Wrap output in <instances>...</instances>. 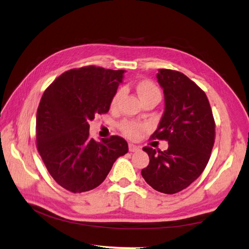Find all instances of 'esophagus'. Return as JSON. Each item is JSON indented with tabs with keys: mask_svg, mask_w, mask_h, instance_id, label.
<instances>
[{
	"mask_svg": "<svg viewBox=\"0 0 249 249\" xmlns=\"http://www.w3.org/2000/svg\"><path fill=\"white\" fill-rule=\"evenodd\" d=\"M128 149H129V152H133L134 153V152H138L140 150V147L133 144V143H129L128 144Z\"/></svg>",
	"mask_w": 249,
	"mask_h": 249,
	"instance_id": "obj_1",
	"label": "esophagus"
}]
</instances>
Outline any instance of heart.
Segmentation results:
<instances>
[{
  "mask_svg": "<svg viewBox=\"0 0 249 249\" xmlns=\"http://www.w3.org/2000/svg\"><path fill=\"white\" fill-rule=\"evenodd\" d=\"M137 92H138L141 100H145L149 98H160V91L154 83L150 80H143L141 81L138 86H137ZM123 95V89H120L115 92L113 95L112 99H111L110 106L111 108H115L119 104V100ZM119 127L122 133H123L126 137H128L130 139L138 138L140 133L144 129V125L135 121L124 120L122 121Z\"/></svg>",
  "mask_w": 249,
  "mask_h": 249,
  "instance_id": "obj_1",
  "label": "heart"
}]
</instances>
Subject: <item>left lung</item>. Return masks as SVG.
I'll list each match as a JSON object with an SVG mask.
<instances>
[{"mask_svg": "<svg viewBox=\"0 0 249 249\" xmlns=\"http://www.w3.org/2000/svg\"><path fill=\"white\" fill-rule=\"evenodd\" d=\"M165 111L152 138L168 141V150L145 146L149 166L145 182L157 192L172 195L188 187L203 172L215 140V122L205 93L184 73L160 70Z\"/></svg>", "mask_w": 249, "mask_h": 249, "instance_id": "1", "label": "left lung"}]
</instances>
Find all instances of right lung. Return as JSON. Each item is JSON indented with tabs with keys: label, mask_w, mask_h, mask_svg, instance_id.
I'll return each mask as SVG.
<instances>
[{
	"label": "right lung",
	"mask_w": 249,
	"mask_h": 249,
	"mask_svg": "<svg viewBox=\"0 0 249 249\" xmlns=\"http://www.w3.org/2000/svg\"><path fill=\"white\" fill-rule=\"evenodd\" d=\"M125 71L87 66L71 70L46 89L37 109V150L54 181L71 193L99 186L114 161L128 152L119 136L95 141L89 121L107 113Z\"/></svg>",
	"instance_id": "obj_1"
}]
</instances>
